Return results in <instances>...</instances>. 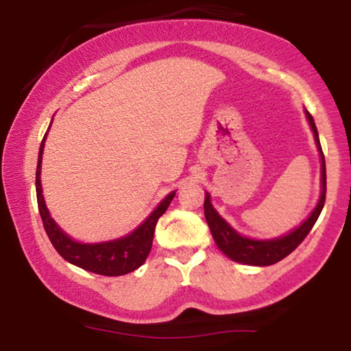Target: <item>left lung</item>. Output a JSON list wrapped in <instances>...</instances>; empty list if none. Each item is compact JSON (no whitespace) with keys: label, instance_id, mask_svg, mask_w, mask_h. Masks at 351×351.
Listing matches in <instances>:
<instances>
[{"label":"left lung","instance_id":"left-lung-1","mask_svg":"<svg viewBox=\"0 0 351 351\" xmlns=\"http://www.w3.org/2000/svg\"><path fill=\"white\" fill-rule=\"evenodd\" d=\"M307 114V119L310 122V127L313 130V136H315V142L318 150H320L322 156V195L320 199H318L317 208L313 209V213L305 223H302L299 228L293 229L291 234L277 237V239L271 241H256L249 239V237H243L241 234L232 229L226 221L223 219L215 208L211 206V201H209V195L206 193V199H204V216H206L208 226L211 229V234L215 237L217 247L221 249L229 259L236 261V263H243L249 265H272L279 261L287 257L292 251H295L299 247L302 241L307 237V234L312 231L313 224L317 223L318 216H320L322 209H324L325 204V195H327V171H325V156L324 152H322L320 140H318V132L315 127V122H313L312 115Z\"/></svg>","mask_w":351,"mask_h":351}]
</instances>
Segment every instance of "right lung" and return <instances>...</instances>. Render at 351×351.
I'll list each match as a JSON object with an SVG mask.
<instances>
[{
    "mask_svg": "<svg viewBox=\"0 0 351 351\" xmlns=\"http://www.w3.org/2000/svg\"><path fill=\"white\" fill-rule=\"evenodd\" d=\"M44 140L43 138L41 148H39V158L38 168H36V196H38V208L39 215H41L44 229L49 241L67 263L77 265L80 269H86L88 272L100 274V276H123L145 263L147 256L150 254L153 234H155V226L158 223L160 216L167 211L170 206L171 199L175 198V191L165 198L158 208L147 217L140 228H136L132 234L120 237V239L108 241V243L99 244H82L75 243L69 236L64 234L54 223V219L49 216L46 204L43 198V188H41V162H43V150H44Z\"/></svg>",
    "mask_w": 351,
    "mask_h": 351,
    "instance_id": "add662e5",
    "label": "right lung"
}]
</instances>
